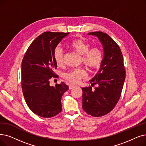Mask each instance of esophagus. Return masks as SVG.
Wrapping results in <instances>:
<instances>
[{"label": "esophagus", "mask_w": 146, "mask_h": 146, "mask_svg": "<svg viewBox=\"0 0 146 146\" xmlns=\"http://www.w3.org/2000/svg\"><path fill=\"white\" fill-rule=\"evenodd\" d=\"M76 86L74 85H69V90H72V89H73L74 87H75Z\"/></svg>", "instance_id": "esophagus-1"}]
</instances>
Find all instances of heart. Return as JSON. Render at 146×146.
I'll list each match as a JSON object with an SVG mask.
<instances>
[{"label": "heart", "instance_id": "heart-1", "mask_svg": "<svg viewBox=\"0 0 146 146\" xmlns=\"http://www.w3.org/2000/svg\"><path fill=\"white\" fill-rule=\"evenodd\" d=\"M69 46L76 52L82 55V61L90 70L97 68L101 64L103 59V53L100 48H90V43L84 39L73 40L69 43ZM54 57L56 64L61 65L63 63L64 51L60 47H56L54 52ZM86 76L84 69L82 68L72 70L64 74L63 76L68 81L73 84H77Z\"/></svg>", "mask_w": 146, "mask_h": 146}]
</instances>
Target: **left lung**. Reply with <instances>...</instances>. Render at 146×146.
I'll list each match as a JSON object with an SVG mask.
<instances>
[{
  "label": "left lung",
  "instance_id": "obj_1",
  "mask_svg": "<svg viewBox=\"0 0 146 146\" xmlns=\"http://www.w3.org/2000/svg\"><path fill=\"white\" fill-rule=\"evenodd\" d=\"M101 42L104 56L100 70L90 81L92 87H83L82 108L88 114L94 117L107 115L111 111L120 97L125 80L126 72L123 55L119 46L106 33L101 31L91 32Z\"/></svg>",
  "mask_w": 146,
  "mask_h": 146
}]
</instances>
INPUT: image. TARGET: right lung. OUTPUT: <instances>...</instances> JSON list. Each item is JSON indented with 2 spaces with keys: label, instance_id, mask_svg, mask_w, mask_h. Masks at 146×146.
Here are the masks:
<instances>
[{
  "label": "right lung",
  "instance_id": "right-lung-1",
  "mask_svg": "<svg viewBox=\"0 0 146 146\" xmlns=\"http://www.w3.org/2000/svg\"><path fill=\"white\" fill-rule=\"evenodd\" d=\"M69 33L47 31L38 36L27 50L21 64V86L29 109L43 117H52L62 110L61 97L68 86L61 82L52 86L56 63L54 52Z\"/></svg>",
  "mask_w": 146,
  "mask_h": 146
}]
</instances>
